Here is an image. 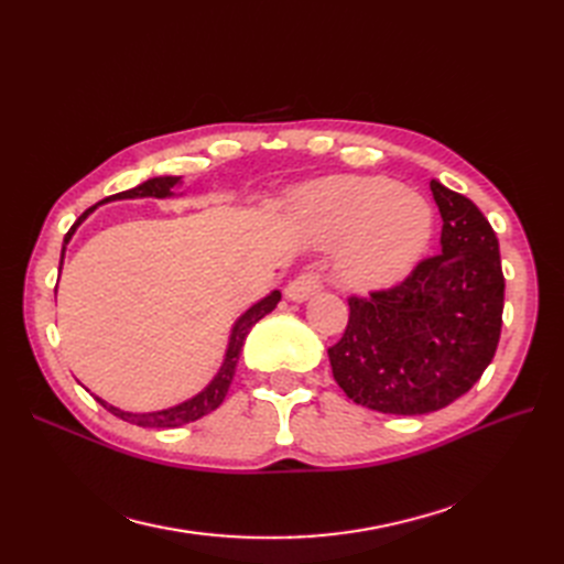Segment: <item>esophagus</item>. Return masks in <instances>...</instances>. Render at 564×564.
I'll use <instances>...</instances> for the list:
<instances>
[{
  "instance_id": "obj_1",
  "label": "esophagus",
  "mask_w": 564,
  "mask_h": 564,
  "mask_svg": "<svg viewBox=\"0 0 564 564\" xmlns=\"http://www.w3.org/2000/svg\"><path fill=\"white\" fill-rule=\"evenodd\" d=\"M322 275L317 270H303L301 275H296L292 282L286 284V289H284V294H286V299L289 301H296V303H301V301H308L311 296H315L319 289H322Z\"/></svg>"
}]
</instances>
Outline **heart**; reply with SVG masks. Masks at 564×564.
<instances>
[{
    "instance_id": "obj_1",
    "label": "heart",
    "mask_w": 564,
    "mask_h": 564,
    "mask_svg": "<svg viewBox=\"0 0 564 564\" xmlns=\"http://www.w3.org/2000/svg\"><path fill=\"white\" fill-rule=\"evenodd\" d=\"M296 216L311 242L338 247L336 272L352 289H381L402 280L433 232L425 199L388 178L315 181L299 193Z\"/></svg>"
}]
</instances>
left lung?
Wrapping results in <instances>:
<instances>
[{"instance_id":"obj_1","label":"left lung","mask_w":564,"mask_h":564,"mask_svg":"<svg viewBox=\"0 0 564 564\" xmlns=\"http://www.w3.org/2000/svg\"><path fill=\"white\" fill-rule=\"evenodd\" d=\"M442 251L390 289L348 296L346 332L329 352L346 395L381 414L416 416L452 404L477 383L501 336L499 240L475 204L440 181Z\"/></svg>"}]
</instances>
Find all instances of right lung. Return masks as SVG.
Wrapping results in <instances>:
<instances>
[{"label": "right lung", "instance_id": "right-lung-1", "mask_svg": "<svg viewBox=\"0 0 564 564\" xmlns=\"http://www.w3.org/2000/svg\"><path fill=\"white\" fill-rule=\"evenodd\" d=\"M181 178H174V176H160V178H150L141 185L131 187V191H124V193H117L112 197H106L104 202H112V199H131V197H169L174 195L172 187L178 183ZM98 202V204H104ZM96 207L84 212L77 220L75 226L67 230L65 235V245L70 242V237L75 232V228L82 224L84 218H87ZM65 245H63V251H65ZM63 251H61V263H63ZM280 292H272L270 296H265L263 301H259L256 305H251V308L235 322L232 327V334H230V344H228V350H226V360H224V367L218 369L216 379L204 388L199 395H195L193 400H187L183 404H176L172 409H162V412H152V414H129V412H122V409H117L104 400H98L100 404H104L110 414L119 416L122 421H129L133 425H141V429H178V425H185V423H193L202 416L212 414L216 406H220V402L226 400L228 395V388L232 383V377H235V367H237V360H240V352H242V346H245V338L247 334L251 332V327L256 322H259L261 317H265L272 308H275L278 301H280Z\"/></svg>", "mask_w": 564, "mask_h": 564}]
</instances>
